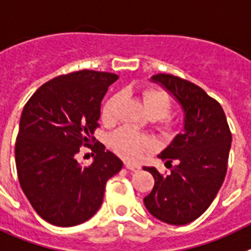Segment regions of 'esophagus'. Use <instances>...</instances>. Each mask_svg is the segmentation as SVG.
Returning <instances> with one entry per match:
<instances>
[{"mask_svg": "<svg viewBox=\"0 0 251 251\" xmlns=\"http://www.w3.org/2000/svg\"><path fill=\"white\" fill-rule=\"evenodd\" d=\"M125 167H126V169H128V171H131V172H136L140 169V167H139V165L131 164V163H126Z\"/></svg>", "mask_w": 251, "mask_h": 251, "instance_id": "1", "label": "esophagus"}]
</instances>
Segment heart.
<instances>
[{
  "label": "heart",
  "instance_id": "1",
  "mask_svg": "<svg viewBox=\"0 0 251 251\" xmlns=\"http://www.w3.org/2000/svg\"><path fill=\"white\" fill-rule=\"evenodd\" d=\"M120 95L110 96L102 106L101 117L106 124H112L116 120ZM144 108L148 116L158 120L156 127L165 135H173L177 130V121L169 116L173 108V100L167 92L158 88H145L141 92ZM110 145L117 155L127 162H139L148 151L152 149L154 143L150 138L134 131L131 128H119L110 136Z\"/></svg>",
  "mask_w": 251,
  "mask_h": 251
}]
</instances>
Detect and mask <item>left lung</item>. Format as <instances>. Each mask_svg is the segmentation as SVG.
Listing matches in <instances>:
<instances>
[{"instance_id": "8db88e82", "label": "left lung", "mask_w": 251, "mask_h": 251, "mask_svg": "<svg viewBox=\"0 0 251 251\" xmlns=\"http://www.w3.org/2000/svg\"><path fill=\"white\" fill-rule=\"evenodd\" d=\"M151 79L179 101L186 124L184 132L159 155L171 172L160 174L155 168L144 167L155 179L144 203L160 221L186 225L201 216L221 188L232 136L221 104L201 87L173 74H155Z\"/></svg>"}]
</instances>
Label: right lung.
Here are the masks:
<instances>
[{
  "mask_svg": "<svg viewBox=\"0 0 251 251\" xmlns=\"http://www.w3.org/2000/svg\"><path fill=\"white\" fill-rule=\"evenodd\" d=\"M119 78L83 71L50 79L26 102L15 143V160L24 193L41 219L55 226H75L95 215L104 187L123 162L92 135L100 127L101 102ZM80 146L96 154L91 166L75 156Z\"/></svg>",
  "mask_w": 251,
  "mask_h": 251,
  "instance_id": "right-lung-1",
  "label": "right lung"
}]
</instances>
